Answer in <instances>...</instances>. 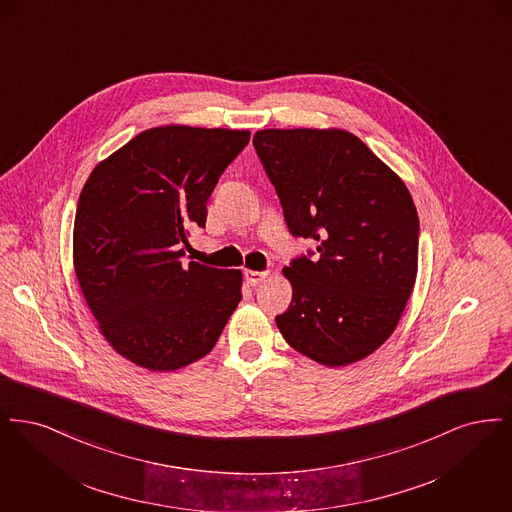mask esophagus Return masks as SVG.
I'll use <instances>...</instances> for the list:
<instances>
[{
	"mask_svg": "<svg viewBox=\"0 0 512 512\" xmlns=\"http://www.w3.org/2000/svg\"><path fill=\"white\" fill-rule=\"evenodd\" d=\"M245 280L249 286H259L268 276V272H259V270H244Z\"/></svg>",
	"mask_w": 512,
	"mask_h": 512,
	"instance_id": "1",
	"label": "esophagus"
}]
</instances>
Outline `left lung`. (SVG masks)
<instances>
[{
	"mask_svg": "<svg viewBox=\"0 0 512 512\" xmlns=\"http://www.w3.org/2000/svg\"><path fill=\"white\" fill-rule=\"evenodd\" d=\"M253 147L293 238L315 240L284 268V340L320 365L365 359L413 292L418 215L403 180L345 130H259Z\"/></svg>",
	"mask_w": 512,
	"mask_h": 512,
	"instance_id": "1",
	"label": "left lung"
}]
</instances>
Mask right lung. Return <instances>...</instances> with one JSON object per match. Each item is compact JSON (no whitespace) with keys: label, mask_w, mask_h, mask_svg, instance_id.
Segmentation results:
<instances>
[{"label":"right lung","mask_w":512,"mask_h":512,"mask_svg":"<svg viewBox=\"0 0 512 512\" xmlns=\"http://www.w3.org/2000/svg\"><path fill=\"white\" fill-rule=\"evenodd\" d=\"M247 130L163 126L92 171L76 207L74 270L107 341L136 365L176 370L207 355L242 299V272L182 263Z\"/></svg>","instance_id":"right-lung-1"}]
</instances>
